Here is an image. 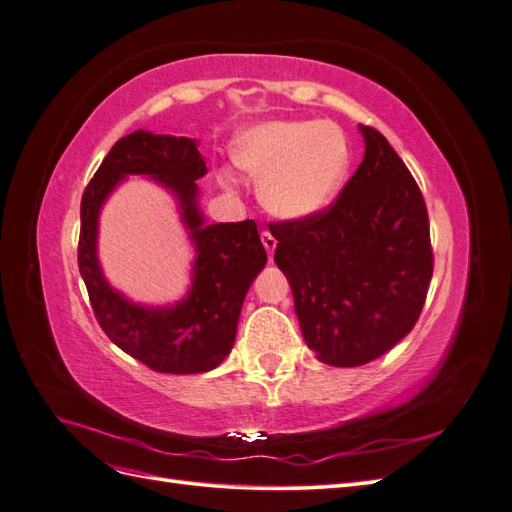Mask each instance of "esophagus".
<instances>
[{"mask_svg":"<svg viewBox=\"0 0 512 512\" xmlns=\"http://www.w3.org/2000/svg\"><path fill=\"white\" fill-rule=\"evenodd\" d=\"M262 245H265V250H267V254H269V258L273 256V252H275V247H277V239L271 235V232L269 230H265V232H262Z\"/></svg>","mask_w":512,"mask_h":512,"instance_id":"esophagus-1","label":"esophagus"}]
</instances>
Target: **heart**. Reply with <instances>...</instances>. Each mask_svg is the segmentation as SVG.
<instances>
[{"mask_svg": "<svg viewBox=\"0 0 512 512\" xmlns=\"http://www.w3.org/2000/svg\"><path fill=\"white\" fill-rule=\"evenodd\" d=\"M232 160L258 181V198L271 215L303 222L327 209L348 177L352 149L333 121H265L243 130ZM224 185H232L228 173Z\"/></svg>", "mask_w": 512, "mask_h": 512, "instance_id": "b5f03b06", "label": "heart"}]
</instances>
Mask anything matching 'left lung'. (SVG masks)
I'll list each match as a JSON object with an SVG mask.
<instances>
[{"label":"left lung","mask_w":512,"mask_h":512,"mask_svg":"<svg viewBox=\"0 0 512 512\" xmlns=\"http://www.w3.org/2000/svg\"><path fill=\"white\" fill-rule=\"evenodd\" d=\"M359 130L365 156L335 203L271 226L305 344L333 367L365 365L399 344L433 273L421 190L378 130Z\"/></svg>","instance_id":"obj_1"}]
</instances>
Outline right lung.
I'll list each match as a JSON object with an SVG mask.
<instances>
[{
  "label": "right lung",
  "instance_id": "1",
  "mask_svg": "<svg viewBox=\"0 0 512 512\" xmlns=\"http://www.w3.org/2000/svg\"><path fill=\"white\" fill-rule=\"evenodd\" d=\"M207 175L198 141L136 130L119 138L81 200L79 271L104 333L162 374H203L232 350L245 294L267 265L254 220L207 224L196 181ZM128 176L156 180L176 198L195 247L191 288L170 306H145L107 284L97 258L99 213Z\"/></svg>",
  "mask_w": 512,
  "mask_h": 512
}]
</instances>
